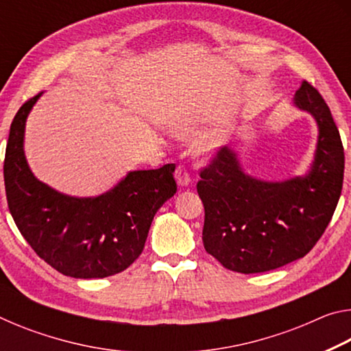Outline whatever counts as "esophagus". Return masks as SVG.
I'll return each mask as SVG.
<instances>
[{
    "instance_id": "34e87169",
    "label": "esophagus",
    "mask_w": 351,
    "mask_h": 351,
    "mask_svg": "<svg viewBox=\"0 0 351 351\" xmlns=\"http://www.w3.org/2000/svg\"><path fill=\"white\" fill-rule=\"evenodd\" d=\"M175 180L176 182L180 184V186H189L190 184V175H189V170L184 167V165H178L176 170H175Z\"/></svg>"
}]
</instances>
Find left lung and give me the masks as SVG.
<instances>
[{"label": "left lung", "mask_w": 351, "mask_h": 351, "mask_svg": "<svg viewBox=\"0 0 351 351\" xmlns=\"http://www.w3.org/2000/svg\"><path fill=\"white\" fill-rule=\"evenodd\" d=\"M294 105L316 119L319 138L311 170L283 182L246 175L229 147L201 169L204 249L224 268L255 274L277 269L311 251L336 210L343 181V147L331 111L306 80Z\"/></svg>", "instance_id": "8db88e82"}]
</instances>
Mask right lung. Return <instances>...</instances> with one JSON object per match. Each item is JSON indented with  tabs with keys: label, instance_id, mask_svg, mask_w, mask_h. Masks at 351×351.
Returning <instances> with one entry per match:
<instances>
[{
	"label": "right lung",
	"instance_id": "1",
	"mask_svg": "<svg viewBox=\"0 0 351 351\" xmlns=\"http://www.w3.org/2000/svg\"><path fill=\"white\" fill-rule=\"evenodd\" d=\"M41 94L21 106L10 125L4 186L12 218L38 257L63 276H114L144 251L154 213L176 193L175 164L130 171L94 198L57 192L34 176L23 148L27 114Z\"/></svg>",
	"mask_w": 351,
	"mask_h": 351
}]
</instances>
